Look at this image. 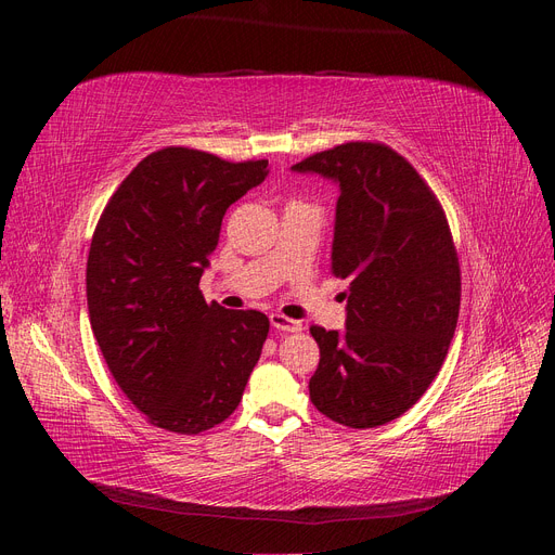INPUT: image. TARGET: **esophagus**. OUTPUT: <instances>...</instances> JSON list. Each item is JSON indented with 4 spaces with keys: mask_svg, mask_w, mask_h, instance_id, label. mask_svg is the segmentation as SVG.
<instances>
[{
    "mask_svg": "<svg viewBox=\"0 0 555 555\" xmlns=\"http://www.w3.org/2000/svg\"><path fill=\"white\" fill-rule=\"evenodd\" d=\"M271 326L278 328V331H282V333H298V331H304V324L296 322V319L284 317V314H271Z\"/></svg>",
    "mask_w": 555,
    "mask_h": 555,
    "instance_id": "34e87169",
    "label": "esophagus"
}]
</instances>
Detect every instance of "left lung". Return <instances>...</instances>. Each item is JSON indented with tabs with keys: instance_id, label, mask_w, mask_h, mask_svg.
I'll return each mask as SVG.
<instances>
[{
	"instance_id": "8db88e82",
	"label": "left lung",
	"mask_w": 555,
	"mask_h": 555,
	"mask_svg": "<svg viewBox=\"0 0 555 555\" xmlns=\"http://www.w3.org/2000/svg\"><path fill=\"white\" fill-rule=\"evenodd\" d=\"M338 182L331 271L347 278L345 331L312 326V405L349 428L405 414L440 373L461 268L440 201L384 143H343L292 166Z\"/></svg>"
}]
</instances>
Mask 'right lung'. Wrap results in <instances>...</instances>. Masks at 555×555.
Segmentation results:
<instances>
[{
    "instance_id": "obj_1",
    "label": "right lung",
    "mask_w": 555,
    "mask_h": 555,
    "mask_svg": "<svg viewBox=\"0 0 555 555\" xmlns=\"http://www.w3.org/2000/svg\"><path fill=\"white\" fill-rule=\"evenodd\" d=\"M268 176V159L227 162L164 147L115 190L88 257V310L108 371L164 430L204 433L238 408L268 317L206 304L198 280L222 217Z\"/></svg>"
}]
</instances>
